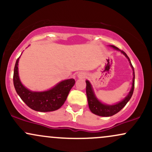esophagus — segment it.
Segmentation results:
<instances>
[{"label": "esophagus", "mask_w": 152, "mask_h": 152, "mask_svg": "<svg viewBox=\"0 0 152 152\" xmlns=\"http://www.w3.org/2000/svg\"><path fill=\"white\" fill-rule=\"evenodd\" d=\"M87 76V74L86 72H80L78 74V77L79 78H84Z\"/></svg>", "instance_id": "34e87169"}]
</instances>
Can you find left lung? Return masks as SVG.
<instances>
[{"mask_svg":"<svg viewBox=\"0 0 152 152\" xmlns=\"http://www.w3.org/2000/svg\"><path fill=\"white\" fill-rule=\"evenodd\" d=\"M111 47L114 48V49L119 50L117 47L114 46H111ZM121 53L124 54L125 56L128 58L129 61L130 63V65L132 66V69H133V83H132V89H131L130 92L129 93L128 96L124 99L123 101H121V102L118 103V104H114V105H106V104H103L101 103L98 99H96V97L94 95L93 89H92L91 85L90 82L88 81H86V95H87V99H88V107L91 110L92 113L96 115H98L100 116H111L113 115L117 114L118 111H120L121 110L126 106V104L128 103L129 101L130 100V99L132 98V94H133L134 89V78H135V74H134V67L132 66V63L129 58L128 56L126 55V53H125L124 50H121Z\"/></svg>","mask_w":152,"mask_h":152,"instance_id":"8db88e82","label":"left lung"}]
</instances>
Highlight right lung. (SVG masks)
Returning <instances> with one entry per match:
<instances>
[{
  "label": "right lung",
  "mask_w": 152,
  "mask_h": 152,
  "mask_svg": "<svg viewBox=\"0 0 152 152\" xmlns=\"http://www.w3.org/2000/svg\"><path fill=\"white\" fill-rule=\"evenodd\" d=\"M19 58L15 64L13 84L17 94L23 102L31 109L41 112L53 111L61 107L66 102L71 88L75 84L74 78L60 82L53 88L46 91H31L23 86L19 79L18 71Z\"/></svg>",
  "instance_id": "obj_1"
}]
</instances>
